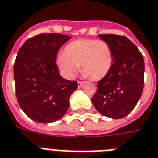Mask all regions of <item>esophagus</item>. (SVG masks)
Listing matches in <instances>:
<instances>
[{
    "label": "esophagus",
    "instance_id": "obj_1",
    "mask_svg": "<svg viewBox=\"0 0 158 158\" xmlns=\"http://www.w3.org/2000/svg\"><path fill=\"white\" fill-rule=\"evenodd\" d=\"M77 84H78V86H79V87H81V86H82L84 83H83L82 81H78Z\"/></svg>",
    "mask_w": 158,
    "mask_h": 158
}]
</instances>
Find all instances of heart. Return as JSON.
Here are the masks:
<instances>
[{
	"mask_svg": "<svg viewBox=\"0 0 158 158\" xmlns=\"http://www.w3.org/2000/svg\"><path fill=\"white\" fill-rule=\"evenodd\" d=\"M57 65L64 77L73 79L79 70L93 81L103 79L113 65V52L109 44L96 40L71 42L57 57Z\"/></svg>",
	"mask_w": 158,
	"mask_h": 158,
	"instance_id": "heart-1",
	"label": "heart"
}]
</instances>
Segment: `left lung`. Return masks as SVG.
<instances>
[{
  "instance_id": "left-lung-1",
  "label": "left lung",
  "mask_w": 158,
  "mask_h": 158,
  "mask_svg": "<svg viewBox=\"0 0 158 158\" xmlns=\"http://www.w3.org/2000/svg\"><path fill=\"white\" fill-rule=\"evenodd\" d=\"M98 36L111 47L113 65L110 73L97 82L91 102L102 115L118 119L128 115L141 97L143 57L128 38L113 34Z\"/></svg>"
}]
</instances>
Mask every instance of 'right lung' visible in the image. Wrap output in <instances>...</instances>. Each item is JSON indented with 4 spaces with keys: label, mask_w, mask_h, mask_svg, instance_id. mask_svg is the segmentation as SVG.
Listing matches in <instances>:
<instances>
[{
    "label": "right lung",
    "mask_w": 158,
    "mask_h": 158,
    "mask_svg": "<svg viewBox=\"0 0 158 158\" xmlns=\"http://www.w3.org/2000/svg\"><path fill=\"white\" fill-rule=\"evenodd\" d=\"M71 38L61 34H40L27 40L14 64L15 93L20 108L38 123H52L64 116L69 98L78 87L66 80L56 63L58 50Z\"/></svg>",
    "instance_id": "add662e5"
}]
</instances>
